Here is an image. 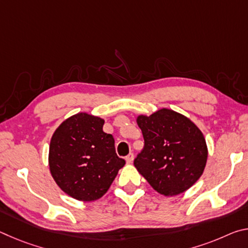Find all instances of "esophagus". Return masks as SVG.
Returning <instances> with one entry per match:
<instances>
[{"label": "esophagus", "instance_id": "1", "mask_svg": "<svg viewBox=\"0 0 248 248\" xmlns=\"http://www.w3.org/2000/svg\"><path fill=\"white\" fill-rule=\"evenodd\" d=\"M133 161V153H129L127 156H125V162L128 163V164H131Z\"/></svg>", "mask_w": 248, "mask_h": 248}]
</instances>
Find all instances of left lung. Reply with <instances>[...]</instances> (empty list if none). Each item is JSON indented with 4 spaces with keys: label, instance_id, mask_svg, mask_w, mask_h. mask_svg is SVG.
Listing matches in <instances>:
<instances>
[{
    "label": "left lung",
    "instance_id": "left-lung-1",
    "mask_svg": "<svg viewBox=\"0 0 248 248\" xmlns=\"http://www.w3.org/2000/svg\"><path fill=\"white\" fill-rule=\"evenodd\" d=\"M144 148L134 159L137 170L158 194L186 191L202 175L208 146L201 130L183 114L161 108L137 117Z\"/></svg>",
    "mask_w": 248,
    "mask_h": 248
}]
</instances>
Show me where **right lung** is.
Wrapping results in <instances>:
<instances>
[{
	"label": "right lung",
	"instance_id": "right-lung-1",
	"mask_svg": "<svg viewBox=\"0 0 248 248\" xmlns=\"http://www.w3.org/2000/svg\"><path fill=\"white\" fill-rule=\"evenodd\" d=\"M104 124L100 117L78 112L62 121L50 140V174L78 201L102 198L125 164L117 156L114 138L103 131Z\"/></svg>",
	"mask_w": 248,
	"mask_h": 248
}]
</instances>
